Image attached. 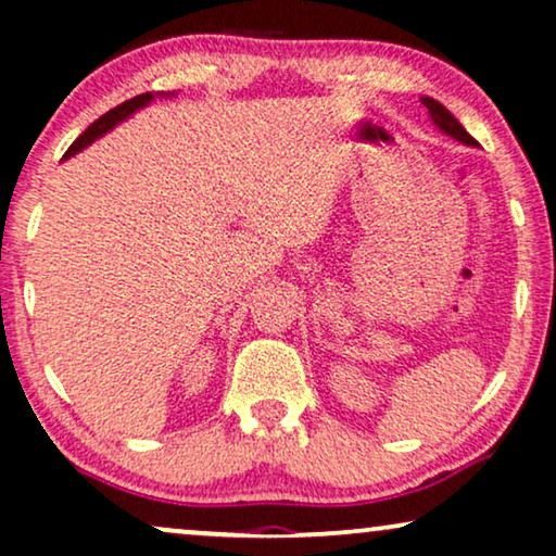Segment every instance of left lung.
<instances>
[{
  "instance_id": "8db88e82",
  "label": "left lung",
  "mask_w": 556,
  "mask_h": 556,
  "mask_svg": "<svg viewBox=\"0 0 556 556\" xmlns=\"http://www.w3.org/2000/svg\"><path fill=\"white\" fill-rule=\"evenodd\" d=\"M424 105L428 108V115H431V121H433V125H435L438 130L445 132V136L453 138V140H458V143L479 148V140L468 136V130L464 128V125H460L456 118H453L451 111H445V108H443L441 103H438V100L424 98Z\"/></svg>"
}]
</instances>
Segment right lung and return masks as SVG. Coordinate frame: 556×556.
I'll list each match as a JSON object with an SVG mask.
<instances>
[{"instance_id":"add662e5","label":"right lung","mask_w":556,"mask_h":556,"mask_svg":"<svg viewBox=\"0 0 556 556\" xmlns=\"http://www.w3.org/2000/svg\"><path fill=\"white\" fill-rule=\"evenodd\" d=\"M170 96H176V92H159V96H153V92H143V96H136V98L125 100V103H121L118 108H113V111H108L105 115H100L96 123H90L88 128H85L80 136H77L75 143L67 148V153L62 155V159H70V155L85 151V148H88L90 143H96L98 138H103L105 132H111L115 125H121L123 121H128L132 113L143 111V108L148 103H153L155 98H170Z\"/></svg>"}]
</instances>
